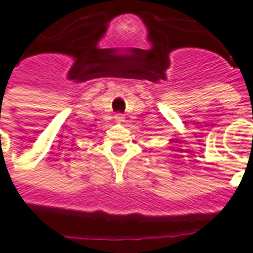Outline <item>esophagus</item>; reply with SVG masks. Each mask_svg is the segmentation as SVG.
<instances>
[{
    "mask_svg": "<svg viewBox=\"0 0 253 253\" xmlns=\"http://www.w3.org/2000/svg\"><path fill=\"white\" fill-rule=\"evenodd\" d=\"M114 119H115V122L122 123V122H125V115H123V114H115Z\"/></svg>",
    "mask_w": 253,
    "mask_h": 253,
    "instance_id": "obj_1",
    "label": "esophagus"
}]
</instances>
